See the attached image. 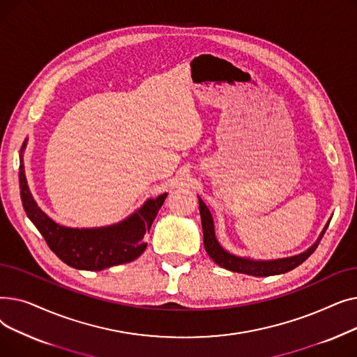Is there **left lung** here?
<instances>
[{"instance_id": "obj_1", "label": "left lung", "mask_w": 357, "mask_h": 357, "mask_svg": "<svg viewBox=\"0 0 357 357\" xmlns=\"http://www.w3.org/2000/svg\"><path fill=\"white\" fill-rule=\"evenodd\" d=\"M199 202V214H201V222H202V233H204V248L207 250L208 256L215 261V264L224 269L245 273L250 276H272V275H280L287 273L296 266H299L305 261L317 249L318 243L323 238L331 218L327 221L323 231L318 236L312 246H310L305 252L282 257V259H271V260H260V259H250L246 256H237L234 253H230L229 250L224 249L220 241L215 237V229H214V220L208 210L207 205L198 197Z\"/></svg>"}]
</instances>
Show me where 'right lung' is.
Wrapping results in <instances>:
<instances>
[{
	"instance_id": "right-lung-1",
	"label": "right lung",
	"mask_w": 357,
	"mask_h": 357,
	"mask_svg": "<svg viewBox=\"0 0 357 357\" xmlns=\"http://www.w3.org/2000/svg\"><path fill=\"white\" fill-rule=\"evenodd\" d=\"M27 140L20 150V195L27 217L40 231L50 250L70 268L81 271H102L137 259L146 250L147 245L143 237L152 226L167 194L149 198L133 214L109 226L91 229L62 226L37 205L30 192L24 171Z\"/></svg>"
}]
</instances>
